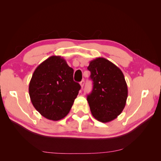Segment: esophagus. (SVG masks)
<instances>
[{
  "label": "esophagus",
  "mask_w": 161,
  "mask_h": 161,
  "mask_svg": "<svg viewBox=\"0 0 161 161\" xmlns=\"http://www.w3.org/2000/svg\"><path fill=\"white\" fill-rule=\"evenodd\" d=\"M84 85V80L81 81V82H80V86H81V88H83Z\"/></svg>",
  "instance_id": "obj_1"
}]
</instances>
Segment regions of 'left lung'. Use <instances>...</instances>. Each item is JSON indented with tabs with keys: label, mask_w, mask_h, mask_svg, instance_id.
I'll use <instances>...</instances> for the list:
<instances>
[{
	"label": "left lung",
	"mask_w": 161,
	"mask_h": 161,
	"mask_svg": "<svg viewBox=\"0 0 161 161\" xmlns=\"http://www.w3.org/2000/svg\"><path fill=\"white\" fill-rule=\"evenodd\" d=\"M88 70L93 81L87 101L93 117L102 122L114 120L122 112L128 88L122 70L105 58L90 61Z\"/></svg>",
	"instance_id": "1"
}]
</instances>
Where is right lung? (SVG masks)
<instances>
[{"instance_id":"add662e5","label":"right lung","mask_w":161,"mask_h":161,"mask_svg":"<svg viewBox=\"0 0 161 161\" xmlns=\"http://www.w3.org/2000/svg\"><path fill=\"white\" fill-rule=\"evenodd\" d=\"M73 69L60 56H51L39 64L29 84L34 107L50 120H60L68 114L80 90L73 80Z\"/></svg>"}]
</instances>
